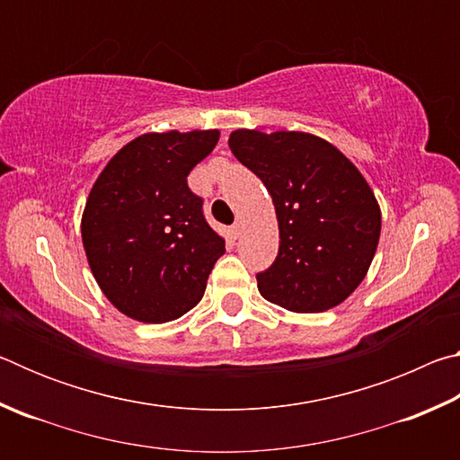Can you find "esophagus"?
<instances>
[{
    "label": "esophagus",
    "instance_id": "obj_1",
    "mask_svg": "<svg viewBox=\"0 0 460 460\" xmlns=\"http://www.w3.org/2000/svg\"><path fill=\"white\" fill-rule=\"evenodd\" d=\"M241 229H243V223H241V221H235V223H233V227H231V233H233V237H239L241 235Z\"/></svg>",
    "mask_w": 460,
    "mask_h": 460
}]
</instances>
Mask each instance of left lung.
Listing matches in <instances>:
<instances>
[{
	"label": "left lung",
	"instance_id": "1",
	"mask_svg": "<svg viewBox=\"0 0 460 460\" xmlns=\"http://www.w3.org/2000/svg\"><path fill=\"white\" fill-rule=\"evenodd\" d=\"M229 147L266 184L278 217L276 261L260 294L292 313H324L363 282L376 255L381 211L347 155L305 131L237 129Z\"/></svg>",
	"mask_w": 460,
	"mask_h": 460
}]
</instances>
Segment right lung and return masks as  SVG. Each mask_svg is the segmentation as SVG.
I'll return each mask as SVG.
<instances>
[{
    "mask_svg": "<svg viewBox=\"0 0 460 460\" xmlns=\"http://www.w3.org/2000/svg\"><path fill=\"white\" fill-rule=\"evenodd\" d=\"M217 142V129L144 134L93 184L81 221L84 253L107 300L134 321L160 324L189 313L225 253L186 182Z\"/></svg>",
    "mask_w": 460,
    "mask_h": 460,
    "instance_id": "add662e5",
    "label": "right lung"
}]
</instances>
